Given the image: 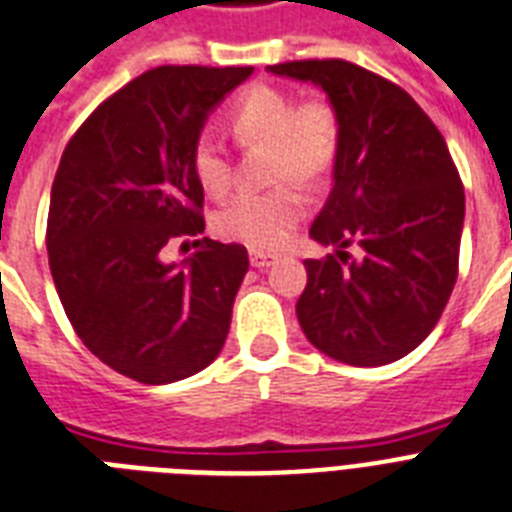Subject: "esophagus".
Listing matches in <instances>:
<instances>
[{"mask_svg": "<svg viewBox=\"0 0 512 512\" xmlns=\"http://www.w3.org/2000/svg\"><path fill=\"white\" fill-rule=\"evenodd\" d=\"M249 263H252V268H268V265L276 263V255H268V252H260V249H249Z\"/></svg>", "mask_w": 512, "mask_h": 512, "instance_id": "34e87169", "label": "esophagus"}]
</instances>
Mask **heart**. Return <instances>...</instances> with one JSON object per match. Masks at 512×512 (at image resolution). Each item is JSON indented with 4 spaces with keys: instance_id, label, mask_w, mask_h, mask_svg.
Instances as JSON below:
<instances>
[{
    "instance_id": "obj_1",
    "label": "heart",
    "mask_w": 512,
    "mask_h": 512,
    "mask_svg": "<svg viewBox=\"0 0 512 512\" xmlns=\"http://www.w3.org/2000/svg\"><path fill=\"white\" fill-rule=\"evenodd\" d=\"M228 128L239 147H268V176L318 184L339 157V115L326 99H297L273 86H252L231 112ZM191 173L207 197H226L234 186V162L213 136H199L191 149ZM305 215V197L294 184L244 191L215 215V231L231 242L270 249L286 242Z\"/></svg>"
}]
</instances>
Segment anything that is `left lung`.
Listing matches in <instances>:
<instances>
[{
    "mask_svg": "<svg viewBox=\"0 0 512 512\" xmlns=\"http://www.w3.org/2000/svg\"><path fill=\"white\" fill-rule=\"evenodd\" d=\"M268 70L321 86L342 131L334 186L310 226L334 252L305 260L299 326L339 363H394L434 331L458 281L465 191L450 149L405 89L360 65Z\"/></svg>",
    "mask_w": 512,
    "mask_h": 512,
    "instance_id": "8db88e82",
    "label": "left lung"
}]
</instances>
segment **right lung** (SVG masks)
<instances>
[{
	"instance_id": "1",
	"label": "right lung",
	"mask_w": 512,
	"mask_h": 512,
	"mask_svg": "<svg viewBox=\"0 0 512 512\" xmlns=\"http://www.w3.org/2000/svg\"><path fill=\"white\" fill-rule=\"evenodd\" d=\"M252 70H147L91 112L62 152L47 218L54 286L78 339L139 384L194 376L226 342L247 249L205 236L181 263H165L162 249L205 231L191 149Z\"/></svg>"
}]
</instances>
